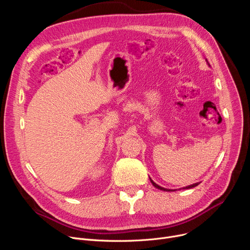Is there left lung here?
I'll return each mask as SVG.
<instances>
[{
	"instance_id": "left-lung-1",
	"label": "left lung",
	"mask_w": 250,
	"mask_h": 250,
	"mask_svg": "<svg viewBox=\"0 0 250 250\" xmlns=\"http://www.w3.org/2000/svg\"><path fill=\"white\" fill-rule=\"evenodd\" d=\"M206 61H207V60H206ZM207 62H208V61H207ZM208 64L209 65V63H208ZM150 180H151V182H152V185H153L156 188H158V189H160V190H164V191H173V189L164 188H162V187L158 186V185H157V183H155L151 178H150ZM199 185H200V182H196V183H193V185H191V186H188V187L183 188V189H187V188H194V187H196V186H199Z\"/></svg>"
}]
</instances>
